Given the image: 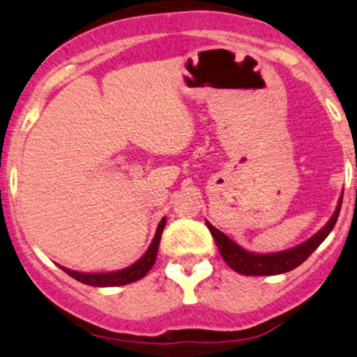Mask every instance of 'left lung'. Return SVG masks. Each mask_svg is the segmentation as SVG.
Listing matches in <instances>:
<instances>
[{"mask_svg":"<svg viewBox=\"0 0 357 357\" xmlns=\"http://www.w3.org/2000/svg\"><path fill=\"white\" fill-rule=\"evenodd\" d=\"M341 202H343V196L340 197V204L336 207L333 217L330 218V222L321 228L318 234L312 236L310 240H307L305 243L296 246V248L279 251V253H269V255H256L250 253L243 248H240L235 241H231L227 235H223L220 230H217L215 227L211 225L207 222V228L211 230V234L215 240L217 248L220 251L222 258L225 259V263L230 266L231 269L236 273L245 274V275H274V274H282L287 271L296 269L297 266H301L318 246L321 245V241L330 235V231L333 230L336 220H338L340 211H341Z\"/></svg>","mask_w":357,"mask_h":357,"instance_id":"8db88e82","label":"left lung"}]
</instances>
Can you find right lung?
Returning a JSON list of instances; mask_svg holds the SVG:
<instances>
[{"mask_svg":"<svg viewBox=\"0 0 357 357\" xmlns=\"http://www.w3.org/2000/svg\"><path fill=\"white\" fill-rule=\"evenodd\" d=\"M165 225H166V218H161L150 248L146 250V253L142 256L137 263L129 266V268L121 269V271H114V273H93V274L76 273V271H70L66 268H61V266L60 268L63 269L66 274L71 275V278L76 279V281L88 284V286H94V287H116V286H126V284H132V282L139 281V279L146 275V273L151 269V266L155 264L156 253H158L161 234H163Z\"/></svg>","mask_w":357,"mask_h":357,"instance_id":"1","label":"right lung"}]
</instances>
